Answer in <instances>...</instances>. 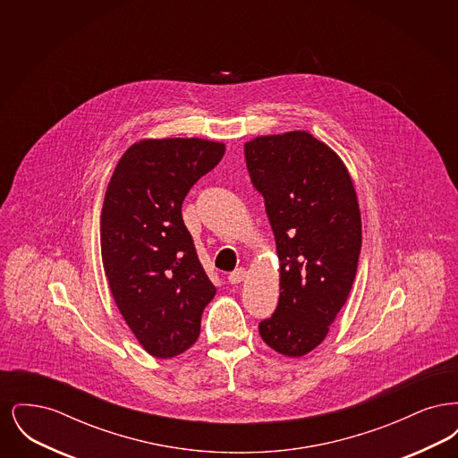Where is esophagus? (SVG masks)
Segmentation results:
<instances>
[{
	"instance_id": "obj_1",
	"label": "esophagus",
	"mask_w": 458,
	"mask_h": 458,
	"mask_svg": "<svg viewBox=\"0 0 458 458\" xmlns=\"http://www.w3.org/2000/svg\"><path fill=\"white\" fill-rule=\"evenodd\" d=\"M245 278H247V271L243 267H239V269H235L233 273L228 275V282L233 284H242Z\"/></svg>"
}]
</instances>
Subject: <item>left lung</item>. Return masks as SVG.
I'll use <instances>...</instances> for the list:
<instances>
[{
	"label": "left lung",
	"mask_w": 458,
	"mask_h": 458,
	"mask_svg": "<svg viewBox=\"0 0 458 458\" xmlns=\"http://www.w3.org/2000/svg\"><path fill=\"white\" fill-rule=\"evenodd\" d=\"M243 153L280 259L278 307L259 335L278 353L302 357L349 299L362 245L357 194L340 156L309 131L256 137Z\"/></svg>",
	"instance_id": "8db88e82"
}]
</instances>
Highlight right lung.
Wrapping results in <instances>:
<instances>
[{
    "label": "right lung",
    "instance_id": "obj_1",
    "mask_svg": "<svg viewBox=\"0 0 458 458\" xmlns=\"http://www.w3.org/2000/svg\"><path fill=\"white\" fill-rule=\"evenodd\" d=\"M225 154L206 139H144L111 174L101 211V256L125 323L157 359L196 344L204 307L216 295L197 258L182 204Z\"/></svg>",
    "mask_w": 458,
    "mask_h": 458
}]
</instances>
